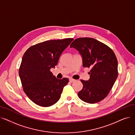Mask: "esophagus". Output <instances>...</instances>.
<instances>
[{"label": "esophagus", "mask_w": 135, "mask_h": 135, "mask_svg": "<svg viewBox=\"0 0 135 135\" xmlns=\"http://www.w3.org/2000/svg\"><path fill=\"white\" fill-rule=\"evenodd\" d=\"M75 80H74V79H72V78L69 79V81L71 82V83H72V82H74Z\"/></svg>", "instance_id": "obj_1"}]
</instances>
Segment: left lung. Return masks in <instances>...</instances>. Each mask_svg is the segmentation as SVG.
<instances>
[{
  "instance_id": "1",
  "label": "left lung",
  "mask_w": 135,
  "mask_h": 135,
  "mask_svg": "<svg viewBox=\"0 0 135 135\" xmlns=\"http://www.w3.org/2000/svg\"><path fill=\"white\" fill-rule=\"evenodd\" d=\"M70 47L79 52L83 66L91 68L89 79L81 80L83 86L78 92L79 98L89 104L100 102L108 95L118 78V60L114 51L89 37L75 39Z\"/></svg>"
}]
</instances>
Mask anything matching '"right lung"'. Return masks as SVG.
Here are the masks:
<instances>
[{
  "instance_id": "obj_1",
  "label": "right lung",
  "mask_w": 135,
  "mask_h": 135,
  "mask_svg": "<svg viewBox=\"0 0 135 135\" xmlns=\"http://www.w3.org/2000/svg\"><path fill=\"white\" fill-rule=\"evenodd\" d=\"M73 40L72 38L52 40L28 48L22 57L19 74L23 90L31 101L43 107H50L61 98L69 79L56 78L50 69Z\"/></svg>"
}]
</instances>
